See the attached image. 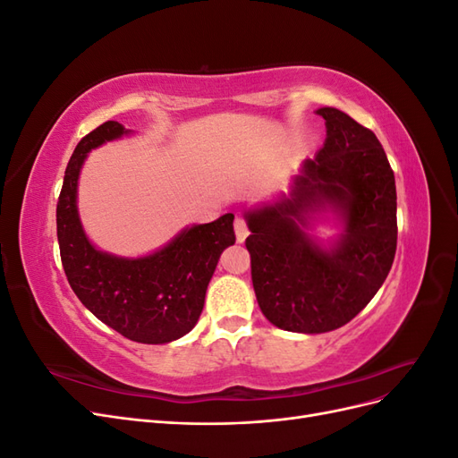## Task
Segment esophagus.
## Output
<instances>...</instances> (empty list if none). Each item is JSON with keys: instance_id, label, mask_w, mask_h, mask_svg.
Masks as SVG:
<instances>
[{"instance_id": "obj_1", "label": "esophagus", "mask_w": 458, "mask_h": 458, "mask_svg": "<svg viewBox=\"0 0 458 458\" xmlns=\"http://www.w3.org/2000/svg\"><path fill=\"white\" fill-rule=\"evenodd\" d=\"M234 233H237V241L244 242L246 234H248V227H246V221H244L242 216L234 217Z\"/></svg>"}]
</instances>
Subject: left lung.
I'll return each mask as SVG.
<instances>
[{
  "instance_id": "obj_1",
  "label": "left lung",
  "mask_w": 458,
  "mask_h": 458,
  "mask_svg": "<svg viewBox=\"0 0 458 458\" xmlns=\"http://www.w3.org/2000/svg\"><path fill=\"white\" fill-rule=\"evenodd\" d=\"M325 147L303 162L293 199L248 214L252 284L261 313L283 330L318 335L350 323L392 269L397 248L395 177L369 128L338 108H318ZM332 205L346 225L332 251L295 224Z\"/></svg>"
}]
</instances>
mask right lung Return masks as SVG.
Returning a JSON list of instances; mask_svg holds the SVG:
<instances>
[{
	"instance_id": "1",
	"label": "right lung",
	"mask_w": 458,
	"mask_h": 458,
	"mask_svg": "<svg viewBox=\"0 0 458 458\" xmlns=\"http://www.w3.org/2000/svg\"><path fill=\"white\" fill-rule=\"evenodd\" d=\"M128 133L108 120L76 145L57 202V237L63 269L84 306L123 338L168 344L197 325L217 259L234 244L233 214L185 229L160 252L126 259L95 250L80 225L76 187L88 152Z\"/></svg>"
}]
</instances>
